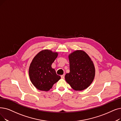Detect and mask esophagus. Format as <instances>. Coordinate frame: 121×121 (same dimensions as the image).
I'll use <instances>...</instances> for the list:
<instances>
[{"instance_id": "1", "label": "esophagus", "mask_w": 121, "mask_h": 121, "mask_svg": "<svg viewBox=\"0 0 121 121\" xmlns=\"http://www.w3.org/2000/svg\"><path fill=\"white\" fill-rule=\"evenodd\" d=\"M61 77L62 78H65V75L64 74V75H61Z\"/></svg>"}]
</instances>
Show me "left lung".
Returning <instances> with one entry per match:
<instances>
[{"label": "left lung", "instance_id": "1", "mask_svg": "<svg viewBox=\"0 0 121 121\" xmlns=\"http://www.w3.org/2000/svg\"><path fill=\"white\" fill-rule=\"evenodd\" d=\"M70 73L65 80L75 91H82L90 86L95 76V67L91 58L82 50H76L69 55Z\"/></svg>", "mask_w": 121, "mask_h": 121}]
</instances>
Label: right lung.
I'll return each mask as SVG.
<instances>
[{
  "label": "right lung",
  "instance_id": "obj_1",
  "mask_svg": "<svg viewBox=\"0 0 121 121\" xmlns=\"http://www.w3.org/2000/svg\"><path fill=\"white\" fill-rule=\"evenodd\" d=\"M58 56L56 52L43 50L34 58L29 67V76L33 85L39 90L48 91L60 79L51 67Z\"/></svg>",
  "mask_w": 121,
  "mask_h": 121
}]
</instances>
